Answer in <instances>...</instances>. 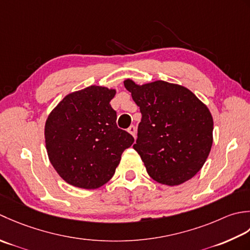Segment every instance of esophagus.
<instances>
[{
    "label": "esophagus",
    "instance_id": "obj_1",
    "mask_svg": "<svg viewBox=\"0 0 250 250\" xmlns=\"http://www.w3.org/2000/svg\"><path fill=\"white\" fill-rule=\"evenodd\" d=\"M127 131H128L130 135H132L134 137H136V132H137V130H136V127H135L134 125H130V126L128 127V129H127Z\"/></svg>",
    "mask_w": 250,
    "mask_h": 250
}]
</instances>
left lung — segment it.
I'll return each mask as SVG.
<instances>
[{
    "mask_svg": "<svg viewBox=\"0 0 250 250\" xmlns=\"http://www.w3.org/2000/svg\"><path fill=\"white\" fill-rule=\"evenodd\" d=\"M142 114L138 152L152 179L166 186L190 180L205 164L212 146L213 121L206 104L185 86L155 81H124Z\"/></svg>",
    "mask_w": 250,
    "mask_h": 250,
    "instance_id": "8db88e82",
    "label": "left lung"
}]
</instances>
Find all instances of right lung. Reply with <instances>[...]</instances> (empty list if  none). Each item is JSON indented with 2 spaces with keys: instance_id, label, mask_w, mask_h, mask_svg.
Returning <instances> with one entry per match:
<instances>
[{
  "instance_id": "add662e5",
  "label": "right lung",
  "mask_w": 250,
  "mask_h": 250,
  "mask_svg": "<svg viewBox=\"0 0 250 250\" xmlns=\"http://www.w3.org/2000/svg\"><path fill=\"white\" fill-rule=\"evenodd\" d=\"M115 89L91 85L67 95L45 123L48 159L58 175L81 189H97L113 177L122 153L134 144L116 126L110 101Z\"/></svg>"
}]
</instances>
